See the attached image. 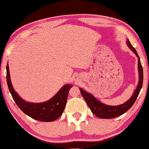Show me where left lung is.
I'll list each match as a JSON object with an SVG mask.
<instances>
[{
  "mask_svg": "<svg viewBox=\"0 0 149 149\" xmlns=\"http://www.w3.org/2000/svg\"><path fill=\"white\" fill-rule=\"evenodd\" d=\"M127 44L128 47L130 48V49L133 51V52L136 55L138 58V71H139V82L137 84L136 89L133 93V95L131 97L129 100H127L124 104L118 105V106H109L103 104L100 102L98 100H97L95 97L91 94L87 93V92L84 91L82 88H80V93L82 94V97L85 100L86 104L88 107L91 109V112L98 117L100 118H102V119H111V118H116V117L120 116L127 112L129 109L133 106V104L135 103L136 100L137 96H138L139 93L141 88L142 87L143 84V69L141 65V62L140 57H139L138 54L135 50V49L131 45V42H129V39H127Z\"/></svg>",
  "mask_w": 149,
  "mask_h": 149,
  "instance_id": "left-lung-1",
  "label": "left lung"
}]
</instances>
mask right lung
<instances>
[{
    "mask_svg": "<svg viewBox=\"0 0 149 149\" xmlns=\"http://www.w3.org/2000/svg\"><path fill=\"white\" fill-rule=\"evenodd\" d=\"M7 82L9 92L21 111L33 119L42 122H52L57 120L63 114L67 103L70 84H65L49 100L41 103H31L24 101L14 91L11 82L9 65H7Z\"/></svg>",
    "mask_w": 149,
    "mask_h": 149,
    "instance_id": "right-lung-1",
    "label": "right lung"
}]
</instances>
